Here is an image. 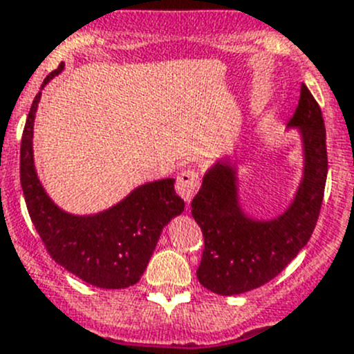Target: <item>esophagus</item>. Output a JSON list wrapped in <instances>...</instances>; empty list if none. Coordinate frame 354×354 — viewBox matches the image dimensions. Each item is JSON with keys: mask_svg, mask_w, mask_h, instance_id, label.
<instances>
[{"mask_svg": "<svg viewBox=\"0 0 354 354\" xmlns=\"http://www.w3.org/2000/svg\"><path fill=\"white\" fill-rule=\"evenodd\" d=\"M200 178L197 169H185L178 174L176 178V192L185 202H192V198L195 197L198 190Z\"/></svg>", "mask_w": 354, "mask_h": 354, "instance_id": "esophagus-1", "label": "esophagus"}]
</instances>
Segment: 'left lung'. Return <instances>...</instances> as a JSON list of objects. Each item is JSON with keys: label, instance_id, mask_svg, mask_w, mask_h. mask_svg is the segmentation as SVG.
<instances>
[{"label": "left lung", "instance_id": "1", "mask_svg": "<svg viewBox=\"0 0 354 354\" xmlns=\"http://www.w3.org/2000/svg\"><path fill=\"white\" fill-rule=\"evenodd\" d=\"M288 124L301 128L305 176L283 216L262 223L245 217L236 200L234 169L227 160L203 176L202 188L192 200V216L203 234L197 279L216 295H241L272 281L315 230L327 180L326 124L305 84Z\"/></svg>", "mask_w": 354, "mask_h": 354}]
</instances>
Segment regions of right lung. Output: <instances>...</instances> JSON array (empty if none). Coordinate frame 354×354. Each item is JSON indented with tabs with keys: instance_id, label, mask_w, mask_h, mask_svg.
Instances as JSON below:
<instances>
[{
	"instance_id": "obj_1",
	"label": "right lung",
	"mask_w": 354,
	"mask_h": 354,
	"mask_svg": "<svg viewBox=\"0 0 354 354\" xmlns=\"http://www.w3.org/2000/svg\"><path fill=\"white\" fill-rule=\"evenodd\" d=\"M63 70V63L44 78V87ZM41 92L25 121L20 147V183L28 216L51 259L85 283L123 289L138 283L151 260L162 227L183 212L185 202L174 192V180L138 187L123 202L95 216H70L42 190L34 169L32 130Z\"/></svg>"
}]
</instances>
